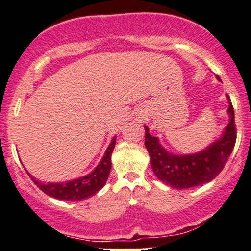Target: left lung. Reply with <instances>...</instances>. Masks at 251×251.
<instances>
[{"label": "left lung", "instance_id": "obj_1", "mask_svg": "<svg viewBox=\"0 0 251 251\" xmlns=\"http://www.w3.org/2000/svg\"><path fill=\"white\" fill-rule=\"evenodd\" d=\"M218 78V77H217ZM227 97V95H226ZM230 107V123L223 135L206 149L193 154L176 156L160 146L156 136L150 135L146 128V148L150 156V164L157 178L175 189H190L204 184L216 177L230 158L236 140L234 110L227 97Z\"/></svg>", "mask_w": 251, "mask_h": 251}]
</instances>
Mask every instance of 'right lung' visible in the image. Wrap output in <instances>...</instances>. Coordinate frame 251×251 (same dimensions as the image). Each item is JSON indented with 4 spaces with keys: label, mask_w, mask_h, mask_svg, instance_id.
<instances>
[{
    "label": "right lung",
    "mask_w": 251,
    "mask_h": 251,
    "mask_svg": "<svg viewBox=\"0 0 251 251\" xmlns=\"http://www.w3.org/2000/svg\"><path fill=\"white\" fill-rule=\"evenodd\" d=\"M116 144V137L111 141L110 146L105 150V153L95 169L89 175L73 179L65 183H42L33 177L29 173V177L44 193L55 199L66 201H82L97 193L103 188L107 182L111 169V153Z\"/></svg>",
    "instance_id": "right-lung-1"
}]
</instances>
